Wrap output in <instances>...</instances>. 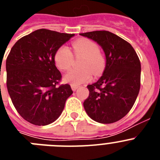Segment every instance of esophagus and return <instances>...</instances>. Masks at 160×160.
<instances>
[{
	"label": "esophagus",
	"instance_id": "1",
	"mask_svg": "<svg viewBox=\"0 0 160 160\" xmlns=\"http://www.w3.org/2000/svg\"><path fill=\"white\" fill-rule=\"evenodd\" d=\"M71 88L72 90H73V91H75V90L78 88V86H75V85H71Z\"/></svg>",
	"mask_w": 160,
	"mask_h": 160
}]
</instances>
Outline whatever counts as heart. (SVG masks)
<instances>
[{
  "instance_id": "heart-1",
  "label": "heart",
  "mask_w": 160,
  "mask_h": 160,
  "mask_svg": "<svg viewBox=\"0 0 160 160\" xmlns=\"http://www.w3.org/2000/svg\"><path fill=\"white\" fill-rule=\"evenodd\" d=\"M72 50L66 46H62L54 53V63L60 70H67L71 66L73 56H81L83 59L79 66L81 69L71 70L64 76V81L71 85L82 84L90 81L94 75H98L105 67V58L99 51L95 42L87 38L76 40L72 43Z\"/></svg>"
}]
</instances>
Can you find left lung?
<instances>
[{"label":"left lung","instance_id":"obj_1","mask_svg":"<svg viewBox=\"0 0 160 160\" xmlns=\"http://www.w3.org/2000/svg\"><path fill=\"white\" fill-rule=\"evenodd\" d=\"M99 44L105 52L103 74L88 85L90 94L83 102L85 111L100 123H113L128 114L140 89L141 64L131 44L106 30L80 33Z\"/></svg>","mask_w":160,"mask_h":160}]
</instances>
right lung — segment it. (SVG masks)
<instances>
[{
  "label": "right lung",
  "instance_id": "1",
  "mask_svg": "<svg viewBox=\"0 0 160 160\" xmlns=\"http://www.w3.org/2000/svg\"><path fill=\"white\" fill-rule=\"evenodd\" d=\"M74 34L41 29L20 38L6 59V85L17 111L36 126L52 123L73 91L59 85L62 74L54 53Z\"/></svg>",
  "mask_w": 160,
  "mask_h": 160
}]
</instances>
